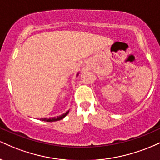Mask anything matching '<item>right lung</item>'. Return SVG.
Listing matches in <instances>:
<instances>
[{
	"instance_id": "1",
	"label": "right lung",
	"mask_w": 160,
	"mask_h": 160,
	"mask_svg": "<svg viewBox=\"0 0 160 160\" xmlns=\"http://www.w3.org/2000/svg\"><path fill=\"white\" fill-rule=\"evenodd\" d=\"M78 75H79V73H78V74H77V77H78ZM68 113H69V110L68 111H66L65 113H64L63 114H62L60 116H57V117H49V118H41L40 119V120L45 121V122H55V121L62 120L64 117H65L66 116L68 115Z\"/></svg>"
}]
</instances>
